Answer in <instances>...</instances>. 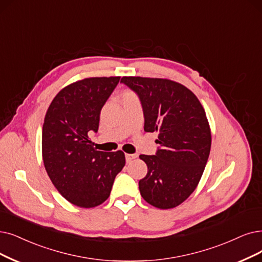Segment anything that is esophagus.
<instances>
[{"label":"esophagus","instance_id":"esophagus-1","mask_svg":"<svg viewBox=\"0 0 262 262\" xmlns=\"http://www.w3.org/2000/svg\"><path fill=\"white\" fill-rule=\"evenodd\" d=\"M137 157H138V155H135V154H125V160H127V162H130L133 159L137 158Z\"/></svg>","mask_w":262,"mask_h":262}]
</instances>
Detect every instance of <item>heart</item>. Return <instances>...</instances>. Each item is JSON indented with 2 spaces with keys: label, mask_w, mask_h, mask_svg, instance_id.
<instances>
[{
  "label": "heart",
  "mask_w": 262,
  "mask_h": 262,
  "mask_svg": "<svg viewBox=\"0 0 262 262\" xmlns=\"http://www.w3.org/2000/svg\"><path fill=\"white\" fill-rule=\"evenodd\" d=\"M127 93H131V92H127Z\"/></svg>",
  "instance_id": "obj_1"
}]
</instances>
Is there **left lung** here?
I'll use <instances>...</instances> for the list:
<instances>
[{
    "label": "left lung",
    "instance_id": "obj_1",
    "mask_svg": "<svg viewBox=\"0 0 262 262\" xmlns=\"http://www.w3.org/2000/svg\"><path fill=\"white\" fill-rule=\"evenodd\" d=\"M122 83L137 93L144 113V131L158 132L155 155H141L147 174L139 182L141 195L155 207L183 203L199 184L211 150V130L200 101L169 79L127 77Z\"/></svg>",
    "mask_w": 262,
    "mask_h": 262
}]
</instances>
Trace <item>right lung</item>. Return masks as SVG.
<instances>
[{
  "mask_svg": "<svg viewBox=\"0 0 262 262\" xmlns=\"http://www.w3.org/2000/svg\"><path fill=\"white\" fill-rule=\"evenodd\" d=\"M120 77H91L67 86L46 113L41 149L45 169L61 195L79 207H95L110 196L124 154L93 148L88 134L98 132L100 113Z\"/></svg>",
  "mask_w": 262,
  "mask_h": 262,
  "instance_id": "1",
  "label": "right lung"
}]
</instances>
